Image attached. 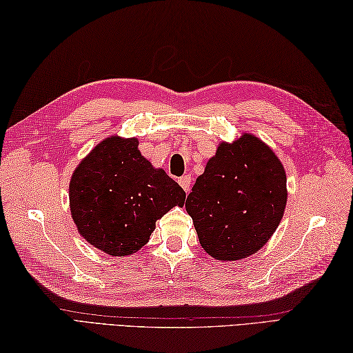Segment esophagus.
<instances>
[{
	"label": "esophagus",
	"mask_w": 353,
	"mask_h": 353,
	"mask_svg": "<svg viewBox=\"0 0 353 353\" xmlns=\"http://www.w3.org/2000/svg\"><path fill=\"white\" fill-rule=\"evenodd\" d=\"M191 181H192V179L188 174H185V176H182L181 179H179V183H181V186H182L185 192H190V190H191Z\"/></svg>",
	"instance_id": "esophagus-1"
}]
</instances>
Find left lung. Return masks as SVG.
I'll return each instance as SVG.
<instances>
[{"label": "left lung", "instance_id": "8db88e82", "mask_svg": "<svg viewBox=\"0 0 353 353\" xmlns=\"http://www.w3.org/2000/svg\"><path fill=\"white\" fill-rule=\"evenodd\" d=\"M285 205L283 165L250 133L221 142L185 201L201 247L220 261L243 259L265 245Z\"/></svg>", "mask_w": 353, "mask_h": 353}]
</instances>
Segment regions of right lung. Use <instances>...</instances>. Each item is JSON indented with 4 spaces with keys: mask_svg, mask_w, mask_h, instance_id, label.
<instances>
[{
    "mask_svg": "<svg viewBox=\"0 0 353 353\" xmlns=\"http://www.w3.org/2000/svg\"><path fill=\"white\" fill-rule=\"evenodd\" d=\"M186 194L162 168H153L137 138L109 137L72 172V220L89 244L112 256L144 247L156 221L183 206Z\"/></svg>",
    "mask_w": 353,
    "mask_h": 353,
    "instance_id": "obj_1",
    "label": "right lung"
}]
</instances>
